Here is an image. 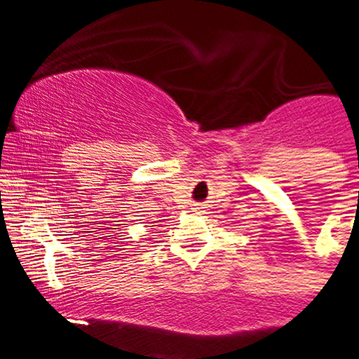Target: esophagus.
Listing matches in <instances>:
<instances>
[{
    "label": "esophagus",
    "instance_id": "1",
    "mask_svg": "<svg viewBox=\"0 0 359 359\" xmlns=\"http://www.w3.org/2000/svg\"><path fill=\"white\" fill-rule=\"evenodd\" d=\"M198 208H200V205H194V210H198Z\"/></svg>",
    "mask_w": 359,
    "mask_h": 359
}]
</instances>
